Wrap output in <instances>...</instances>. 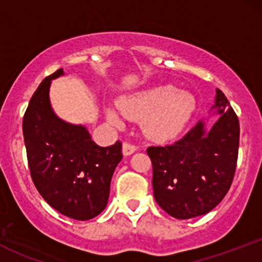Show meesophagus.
I'll list each match as a JSON object with an SVG mask.
<instances>
[{
    "mask_svg": "<svg viewBox=\"0 0 262 262\" xmlns=\"http://www.w3.org/2000/svg\"><path fill=\"white\" fill-rule=\"evenodd\" d=\"M135 151H137V146L132 145V144H129V143L123 144V155L124 156L132 155Z\"/></svg>",
    "mask_w": 262,
    "mask_h": 262,
    "instance_id": "obj_1",
    "label": "esophagus"
}]
</instances>
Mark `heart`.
Masks as SVG:
<instances>
[{"mask_svg": "<svg viewBox=\"0 0 262 262\" xmlns=\"http://www.w3.org/2000/svg\"><path fill=\"white\" fill-rule=\"evenodd\" d=\"M117 106L106 107V118L113 125L122 127V113L125 118L141 119L144 133L151 140L167 141L182 133L197 102L192 93L177 91L173 85H158L125 96Z\"/></svg>", "mask_w": 262, "mask_h": 262, "instance_id": "heart-1", "label": "heart"}]
</instances>
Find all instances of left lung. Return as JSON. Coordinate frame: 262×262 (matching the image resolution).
<instances>
[{
	"label": "left lung",
	"mask_w": 262,
	"mask_h": 262,
	"mask_svg": "<svg viewBox=\"0 0 262 262\" xmlns=\"http://www.w3.org/2000/svg\"><path fill=\"white\" fill-rule=\"evenodd\" d=\"M210 114L181 140L146 150L152 162V188L159 206L171 217L207 214L222 202L235 172L239 121L229 101L215 90ZM218 115L213 125L209 118Z\"/></svg>",
	"instance_id": "obj_1"
}]
</instances>
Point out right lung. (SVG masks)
Returning a JSON list of instances; mask_svg holds the SVG:
<instances>
[{"label":"right lung","mask_w":262,"mask_h":262,"mask_svg":"<svg viewBox=\"0 0 262 262\" xmlns=\"http://www.w3.org/2000/svg\"><path fill=\"white\" fill-rule=\"evenodd\" d=\"M45 77L27 108L23 135L29 170L38 192L49 206L76 221H89L108 203L112 176L122 160V144L97 145L82 124H73L54 112L52 81Z\"/></svg>","instance_id":"1"}]
</instances>
